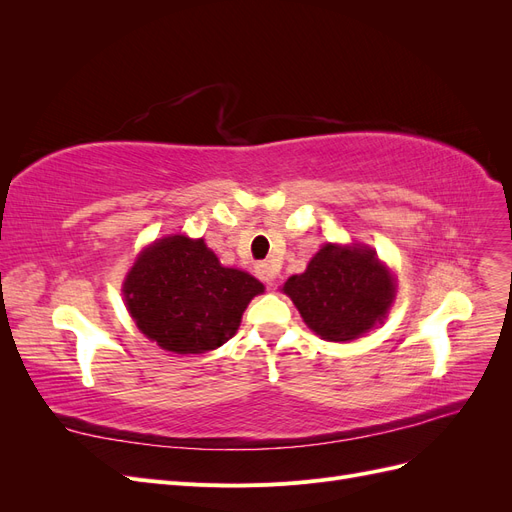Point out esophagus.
Segmentation results:
<instances>
[{
  "label": "esophagus",
  "instance_id": "1",
  "mask_svg": "<svg viewBox=\"0 0 512 512\" xmlns=\"http://www.w3.org/2000/svg\"><path fill=\"white\" fill-rule=\"evenodd\" d=\"M256 275L260 277L262 282H267L269 286H273V282H275V277H277V273H275V269L271 267V262H256Z\"/></svg>",
  "mask_w": 512,
  "mask_h": 512
}]
</instances>
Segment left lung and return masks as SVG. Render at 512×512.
I'll return each mask as SVG.
<instances>
[{
	"mask_svg": "<svg viewBox=\"0 0 512 512\" xmlns=\"http://www.w3.org/2000/svg\"><path fill=\"white\" fill-rule=\"evenodd\" d=\"M284 292L316 335L348 342L386 316L395 286L374 250L327 243L309 260L305 273L290 277Z\"/></svg>",
	"mask_w": 512,
	"mask_h": 512,
	"instance_id": "left-lung-1",
	"label": "left lung"
}]
</instances>
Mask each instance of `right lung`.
Segmentation results:
<instances>
[{
    "mask_svg": "<svg viewBox=\"0 0 512 512\" xmlns=\"http://www.w3.org/2000/svg\"><path fill=\"white\" fill-rule=\"evenodd\" d=\"M262 290L256 277L222 267L203 239L181 235L147 247L123 284L136 327L177 354L226 344Z\"/></svg>",
    "mask_w": 512,
    "mask_h": 512,
    "instance_id": "1",
    "label": "right lung"
}]
</instances>
